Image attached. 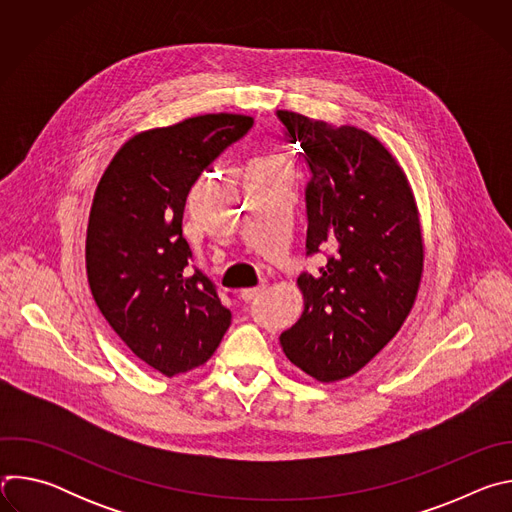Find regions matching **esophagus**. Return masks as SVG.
<instances>
[{
    "label": "esophagus",
    "instance_id": "obj_1",
    "mask_svg": "<svg viewBox=\"0 0 512 512\" xmlns=\"http://www.w3.org/2000/svg\"><path fill=\"white\" fill-rule=\"evenodd\" d=\"M265 291V285H257V287H245V289H241V300L243 302H253L255 298H259L261 294Z\"/></svg>",
    "mask_w": 512,
    "mask_h": 512
}]
</instances>
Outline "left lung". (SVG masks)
<instances>
[{
    "instance_id": "8db88e82",
    "label": "left lung",
    "mask_w": 512,
    "mask_h": 512,
    "mask_svg": "<svg viewBox=\"0 0 512 512\" xmlns=\"http://www.w3.org/2000/svg\"><path fill=\"white\" fill-rule=\"evenodd\" d=\"M275 115L310 172L306 257L326 255L298 277L304 312L279 342L306 375L334 383L381 352L413 308L423 269L417 210L403 170L371 133Z\"/></svg>"
}]
</instances>
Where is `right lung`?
<instances>
[{"instance_id":"1","label":"right lung","mask_w":512,"mask_h":512,"mask_svg":"<svg viewBox=\"0 0 512 512\" xmlns=\"http://www.w3.org/2000/svg\"><path fill=\"white\" fill-rule=\"evenodd\" d=\"M253 127L214 113L131 137L107 166L89 216L93 298L127 348L166 377L204 364L231 326L216 285L190 267L188 192Z\"/></svg>"}]
</instances>
